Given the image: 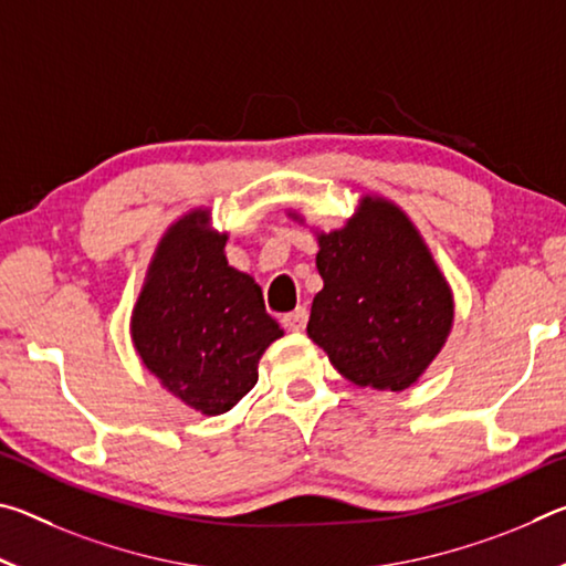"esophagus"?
<instances>
[{
    "label": "esophagus",
    "mask_w": 566,
    "mask_h": 566,
    "mask_svg": "<svg viewBox=\"0 0 566 566\" xmlns=\"http://www.w3.org/2000/svg\"><path fill=\"white\" fill-rule=\"evenodd\" d=\"M306 319H310V312H306L304 306H296L294 312L284 314V317H282V327L290 329V332H304Z\"/></svg>",
    "instance_id": "1"
}]
</instances>
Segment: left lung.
Masks as SVG:
<instances>
[{
	"mask_svg": "<svg viewBox=\"0 0 566 566\" xmlns=\"http://www.w3.org/2000/svg\"><path fill=\"white\" fill-rule=\"evenodd\" d=\"M317 270L324 290L306 334L334 369L381 391L415 385L452 329L454 304L407 214L364 197L347 227L319 234Z\"/></svg>",
	"mask_w": 566,
	"mask_h": 566,
	"instance_id": "1",
	"label": "left lung"
}]
</instances>
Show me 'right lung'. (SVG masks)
<instances>
[{
    "label": "right lung",
    "mask_w": 566,
    "mask_h": 566,
    "mask_svg": "<svg viewBox=\"0 0 566 566\" xmlns=\"http://www.w3.org/2000/svg\"><path fill=\"white\" fill-rule=\"evenodd\" d=\"M207 212L181 217L161 239L132 317L145 367L191 409L224 415L256 385V364L282 337L252 276L227 264V234Z\"/></svg>",
    "instance_id": "add662e5"
}]
</instances>
